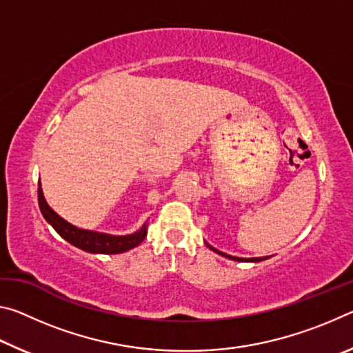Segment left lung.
I'll list each match as a JSON object with an SVG mask.
<instances>
[{"label":"left lung","instance_id":"1","mask_svg":"<svg viewBox=\"0 0 353 353\" xmlns=\"http://www.w3.org/2000/svg\"><path fill=\"white\" fill-rule=\"evenodd\" d=\"M207 244V248H210L213 252H216V254H219V255H223V256H225V259H229V260H234V261H249V263H256V261H263V260H266V259H270V256H255V259H241V256H234V255H229V254H224V252H221V250H218V249H214L213 246H210V244L208 243H205Z\"/></svg>","mask_w":353,"mask_h":353}]
</instances>
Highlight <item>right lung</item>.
<instances>
[{
  "mask_svg": "<svg viewBox=\"0 0 353 353\" xmlns=\"http://www.w3.org/2000/svg\"><path fill=\"white\" fill-rule=\"evenodd\" d=\"M39 207L40 212L43 214L48 224L52 225L59 235L63 240H67L70 244L79 248L85 252L90 254H123L128 250L134 249L145 240L148 234V224H143L139 230L130 235H110L103 234V232H94L76 227L68 221H65L62 216L52 210L48 205V202L43 196V190L39 182Z\"/></svg>",
  "mask_w": 353,
  "mask_h": 353,
  "instance_id": "obj_1",
  "label": "right lung"
}]
</instances>
